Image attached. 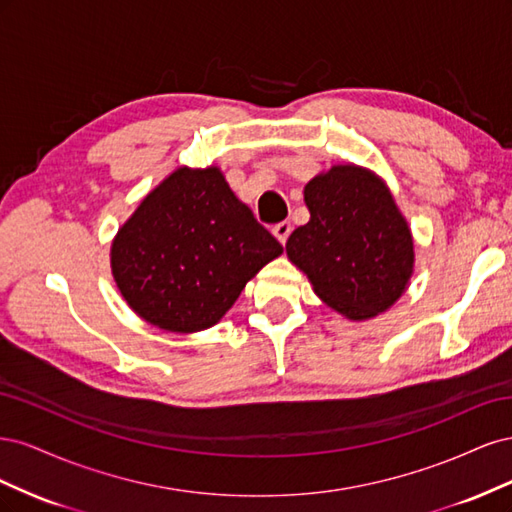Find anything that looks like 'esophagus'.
<instances>
[{
	"instance_id": "34e87169",
	"label": "esophagus",
	"mask_w": 512,
	"mask_h": 512,
	"mask_svg": "<svg viewBox=\"0 0 512 512\" xmlns=\"http://www.w3.org/2000/svg\"><path fill=\"white\" fill-rule=\"evenodd\" d=\"M290 230H292L290 222H280V224L273 226V235L277 237V241L284 245L288 241V237H290Z\"/></svg>"
}]
</instances>
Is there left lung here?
Segmentation results:
<instances>
[{"label": "left lung", "instance_id": "8db88e82", "mask_svg": "<svg viewBox=\"0 0 512 512\" xmlns=\"http://www.w3.org/2000/svg\"><path fill=\"white\" fill-rule=\"evenodd\" d=\"M309 222L286 254L318 297L352 320L389 309L414 267L410 228L384 183L359 166H333L305 185Z\"/></svg>", "mask_w": 512, "mask_h": 512}]
</instances>
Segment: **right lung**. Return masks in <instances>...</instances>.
Returning <instances> with one entry per match:
<instances>
[{
	"instance_id": "add662e5",
	"label": "right lung",
	"mask_w": 512,
	"mask_h": 512,
	"mask_svg": "<svg viewBox=\"0 0 512 512\" xmlns=\"http://www.w3.org/2000/svg\"><path fill=\"white\" fill-rule=\"evenodd\" d=\"M282 245L232 194L218 168H179L123 224L115 282L134 312L164 331L213 327Z\"/></svg>"
}]
</instances>
